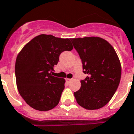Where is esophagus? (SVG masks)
<instances>
[{"label": "esophagus", "mask_w": 134, "mask_h": 134, "mask_svg": "<svg viewBox=\"0 0 134 134\" xmlns=\"http://www.w3.org/2000/svg\"><path fill=\"white\" fill-rule=\"evenodd\" d=\"M66 80H67V82H70L71 80V79H69V78H67V79H66Z\"/></svg>", "instance_id": "34e87169"}]
</instances>
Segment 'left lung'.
<instances>
[{
  "instance_id": "1",
  "label": "left lung",
  "mask_w": 134,
  "mask_h": 134,
  "mask_svg": "<svg viewBox=\"0 0 134 134\" xmlns=\"http://www.w3.org/2000/svg\"><path fill=\"white\" fill-rule=\"evenodd\" d=\"M74 47L87 74L80 81L81 87L74 92L77 103L83 108L93 110L105 106L117 90L121 65L114 47L99 37L71 38Z\"/></svg>"
}]
</instances>
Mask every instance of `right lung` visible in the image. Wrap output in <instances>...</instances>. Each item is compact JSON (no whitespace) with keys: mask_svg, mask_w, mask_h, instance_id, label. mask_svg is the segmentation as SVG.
Here are the masks:
<instances>
[{"mask_svg":"<svg viewBox=\"0 0 134 134\" xmlns=\"http://www.w3.org/2000/svg\"><path fill=\"white\" fill-rule=\"evenodd\" d=\"M70 39L41 34L34 38L16 58L15 75L18 92L27 105L45 111L58 104L65 79L53 76L62 52L72 50Z\"/></svg>","mask_w":134,"mask_h":134,"instance_id":"obj_1","label":"right lung"}]
</instances>
